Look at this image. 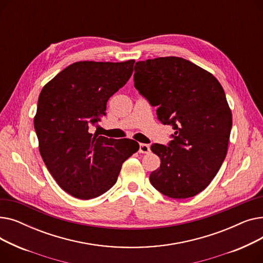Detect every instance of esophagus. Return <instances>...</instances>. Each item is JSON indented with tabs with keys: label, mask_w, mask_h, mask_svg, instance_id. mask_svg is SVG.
<instances>
[{
	"label": "esophagus",
	"mask_w": 263,
	"mask_h": 263,
	"mask_svg": "<svg viewBox=\"0 0 263 263\" xmlns=\"http://www.w3.org/2000/svg\"><path fill=\"white\" fill-rule=\"evenodd\" d=\"M139 151L141 154H149L150 151V146L148 144H140V149Z\"/></svg>",
	"instance_id": "1"
}]
</instances>
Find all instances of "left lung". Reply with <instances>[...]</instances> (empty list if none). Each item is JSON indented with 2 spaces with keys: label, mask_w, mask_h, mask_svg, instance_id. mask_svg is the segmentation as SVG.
Returning a JSON list of instances; mask_svg holds the SVG:
<instances>
[{
  "label": "left lung",
  "mask_w": 263,
  "mask_h": 263,
  "mask_svg": "<svg viewBox=\"0 0 263 263\" xmlns=\"http://www.w3.org/2000/svg\"><path fill=\"white\" fill-rule=\"evenodd\" d=\"M134 87L163 124L175 130L167 146L153 144L161 159L150 182L163 195L184 199L210 184L227 155L232 115L214 76L181 58L137 62Z\"/></svg>",
  "instance_id": "left-lung-1"
}]
</instances>
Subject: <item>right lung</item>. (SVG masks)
I'll use <instances>...</instances> for the list:
<instances>
[{
  "instance_id": "obj_1",
  "label": "right lung",
  "mask_w": 263,
  "mask_h": 263,
  "mask_svg": "<svg viewBox=\"0 0 263 263\" xmlns=\"http://www.w3.org/2000/svg\"><path fill=\"white\" fill-rule=\"evenodd\" d=\"M134 62H77L39 95L34 128L40 155L55 181L73 197L102 195L140 148L133 140L107 139L89 130L106 114L107 100L131 78Z\"/></svg>"
}]
</instances>
